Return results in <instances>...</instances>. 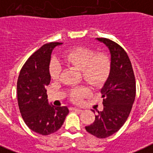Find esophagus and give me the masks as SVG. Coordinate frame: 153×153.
<instances>
[{"instance_id":"1","label":"esophagus","mask_w":153,"mask_h":153,"mask_svg":"<svg viewBox=\"0 0 153 153\" xmlns=\"http://www.w3.org/2000/svg\"><path fill=\"white\" fill-rule=\"evenodd\" d=\"M72 109H73V110H75V111H78V112H82V111H83V109H82V108H76V107H73V108H72Z\"/></svg>"}]
</instances>
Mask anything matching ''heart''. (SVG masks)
<instances>
[{"mask_svg": "<svg viewBox=\"0 0 153 153\" xmlns=\"http://www.w3.org/2000/svg\"><path fill=\"white\" fill-rule=\"evenodd\" d=\"M64 59L70 65L82 72L84 80L92 86H100L105 82L110 73V61L104 54H98L91 49L78 47L67 51ZM62 65L59 60L53 59L50 62L49 71L53 79H59L62 73ZM85 94L84 88L76 89L72 98L78 101Z\"/></svg>", "mask_w": 153, "mask_h": 153, "instance_id": "obj_1", "label": "heart"}]
</instances>
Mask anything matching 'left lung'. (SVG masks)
Masks as SVG:
<instances>
[{
	"label": "left lung",
	"instance_id": "obj_1",
	"mask_svg": "<svg viewBox=\"0 0 153 153\" xmlns=\"http://www.w3.org/2000/svg\"><path fill=\"white\" fill-rule=\"evenodd\" d=\"M96 40L109 50L110 73L101 89L103 110L98 111L94 123L85 129L98 138H105L119 131L129 117L135 98L136 84L131 62L123 48L107 38Z\"/></svg>",
	"mask_w": 153,
	"mask_h": 153
}]
</instances>
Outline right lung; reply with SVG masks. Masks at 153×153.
Masks as SVG:
<instances>
[{
	"label": "right lung",
	"mask_w": 153,
	"mask_h": 153,
	"mask_svg": "<svg viewBox=\"0 0 153 153\" xmlns=\"http://www.w3.org/2000/svg\"><path fill=\"white\" fill-rule=\"evenodd\" d=\"M61 45L51 42L43 45L26 62L18 78V104L22 119L30 130L42 135L58 131L69 113L67 106L49 104L47 95L51 52Z\"/></svg>",
	"instance_id": "right-lung-1"
}]
</instances>
